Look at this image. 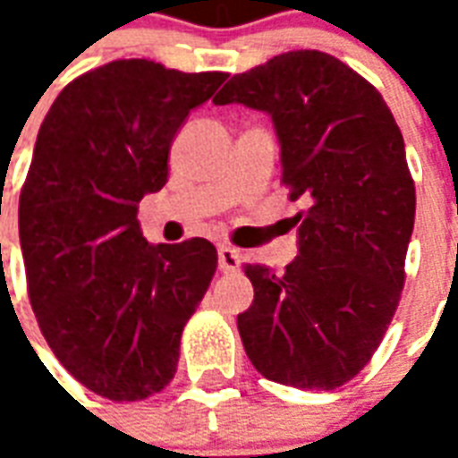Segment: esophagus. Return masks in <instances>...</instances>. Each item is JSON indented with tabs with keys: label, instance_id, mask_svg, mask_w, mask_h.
<instances>
[{
	"label": "esophagus",
	"instance_id": "obj_1",
	"mask_svg": "<svg viewBox=\"0 0 458 458\" xmlns=\"http://www.w3.org/2000/svg\"><path fill=\"white\" fill-rule=\"evenodd\" d=\"M218 267L223 272H235L240 267V252L228 245H220L218 248Z\"/></svg>",
	"mask_w": 458,
	"mask_h": 458
}]
</instances>
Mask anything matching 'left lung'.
I'll use <instances>...</instances> for the list:
<instances>
[{
	"mask_svg": "<svg viewBox=\"0 0 458 458\" xmlns=\"http://www.w3.org/2000/svg\"><path fill=\"white\" fill-rule=\"evenodd\" d=\"M272 117L297 250L284 272L242 265L245 353L275 383L334 390L370 360L393 321L414 228L404 141L383 95L321 51H289L233 75L213 100Z\"/></svg>",
	"mask_w": 458,
	"mask_h": 458,
	"instance_id": "obj_1",
	"label": "left lung"
}]
</instances>
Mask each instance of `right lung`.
<instances>
[{"label": "right lung", "mask_w": 458, "mask_h": 458, "mask_svg": "<svg viewBox=\"0 0 458 458\" xmlns=\"http://www.w3.org/2000/svg\"><path fill=\"white\" fill-rule=\"evenodd\" d=\"M225 78L113 61L65 85L36 137L19 199L31 309L65 370L110 400L169 385L216 275L208 240L147 242L137 203L166 183L176 131Z\"/></svg>", "instance_id": "1"}]
</instances>
